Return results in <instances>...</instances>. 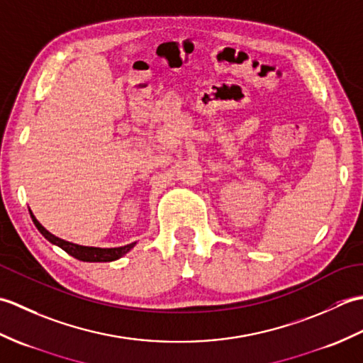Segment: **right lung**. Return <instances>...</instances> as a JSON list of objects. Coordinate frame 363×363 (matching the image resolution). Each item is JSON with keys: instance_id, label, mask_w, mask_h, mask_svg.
I'll return each instance as SVG.
<instances>
[{"instance_id": "right-lung-1", "label": "right lung", "mask_w": 363, "mask_h": 363, "mask_svg": "<svg viewBox=\"0 0 363 363\" xmlns=\"http://www.w3.org/2000/svg\"><path fill=\"white\" fill-rule=\"evenodd\" d=\"M30 218H33L35 228L40 230V234L46 238V240L57 245L59 248H62L65 252L70 254L74 259L82 260V262H112V260H117L121 256H125V254L130 250L134 248L135 243H130L126 246H121V248H91V246H81V245H74L70 242H65L62 238H57L56 235L50 234L48 230H46L40 223L35 220V217L30 212Z\"/></svg>"}]
</instances>
